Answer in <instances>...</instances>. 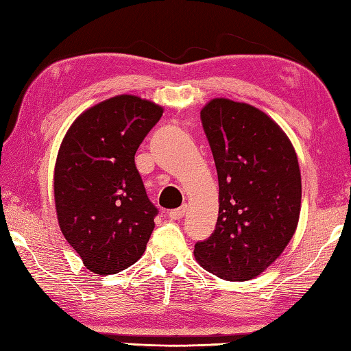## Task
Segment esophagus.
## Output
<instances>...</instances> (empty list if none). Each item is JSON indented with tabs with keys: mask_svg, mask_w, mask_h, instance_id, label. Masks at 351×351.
<instances>
[{
	"mask_svg": "<svg viewBox=\"0 0 351 351\" xmlns=\"http://www.w3.org/2000/svg\"><path fill=\"white\" fill-rule=\"evenodd\" d=\"M185 210H187L185 207L171 210V211L169 213V216H170V219H175V221H178V219H182V217L185 216Z\"/></svg>",
	"mask_w": 351,
	"mask_h": 351,
	"instance_id": "1",
	"label": "esophagus"
}]
</instances>
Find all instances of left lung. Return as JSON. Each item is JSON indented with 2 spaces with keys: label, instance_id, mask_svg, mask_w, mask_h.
Segmentation results:
<instances>
[{
  "label": "left lung",
  "instance_id": "obj_1",
  "mask_svg": "<svg viewBox=\"0 0 351 351\" xmlns=\"http://www.w3.org/2000/svg\"><path fill=\"white\" fill-rule=\"evenodd\" d=\"M219 180L216 230L195 245L205 271L230 281L265 272L291 242L301 211V171L278 123L225 97L201 109Z\"/></svg>",
  "mask_w": 351,
  "mask_h": 351
}]
</instances>
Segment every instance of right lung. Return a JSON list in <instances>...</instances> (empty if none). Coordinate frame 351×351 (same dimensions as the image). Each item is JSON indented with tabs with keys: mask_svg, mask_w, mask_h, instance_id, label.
<instances>
[{
	"mask_svg": "<svg viewBox=\"0 0 351 351\" xmlns=\"http://www.w3.org/2000/svg\"><path fill=\"white\" fill-rule=\"evenodd\" d=\"M164 108L120 94L82 112L68 128L54 164L62 234L86 269L111 276L138 260L155 228L135 152Z\"/></svg>",
	"mask_w": 351,
	"mask_h": 351,
	"instance_id": "add662e5",
	"label": "right lung"
}]
</instances>
